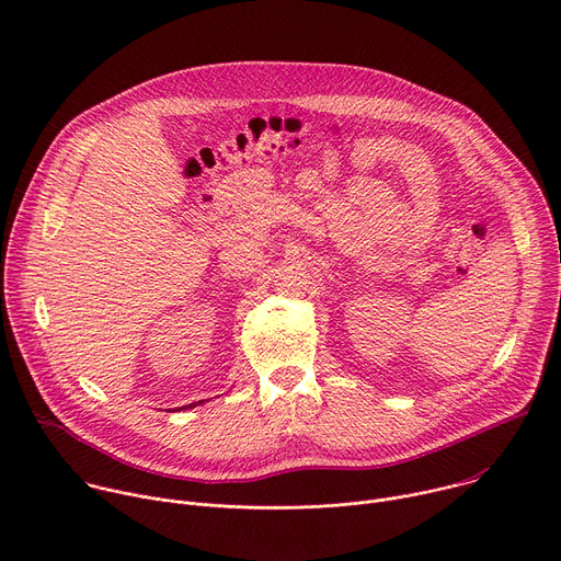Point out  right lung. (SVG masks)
Wrapping results in <instances>:
<instances>
[{"instance_id":"obj_1","label":"right lung","mask_w":561,"mask_h":561,"mask_svg":"<svg viewBox=\"0 0 561 561\" xmlns=\"http://www.w3.org/2000/svg\"><path fill=\"white\" fill-rule=\"evenodd\" d=\"M202 404V402H199ZM191 407H195V404H188V407H182V409H191Z\"/></svg>"}]
</instances>
